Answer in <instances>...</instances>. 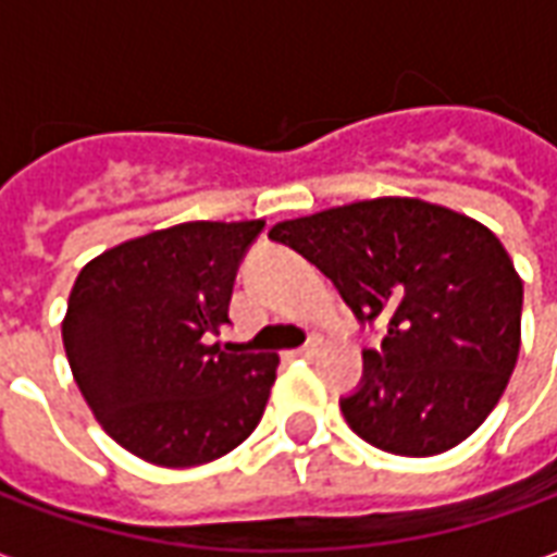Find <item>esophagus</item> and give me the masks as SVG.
Masks as SVG:
<instances>
[{"label":"esophagus","instance_id":"34e87169","mask_svg":"<svg viewBox=\"0 0 557 557\" xmlns=\"http://www.w3.org/2000/svg\"><path fill=\"white\" fill-rule=\"evenodd\" d=\"M313 355H315L313 343H307V346H301V349L289 351V358H313Z\"/></svg>","mask_w":557,"mask_h":557}]
</instances>
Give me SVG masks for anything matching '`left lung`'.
<instances>
[{
  "label": "left lung",
  "instance_id": "1",
  "mask_svg": "<svg viewBox=\"0 0 557 557\" xmlns=\"http://www.w3.org/2000/svg\"><path fill=\"white\" fill-rule=\"evenodd\" d=\"M268 238L337 286L363 327L361 385L339 409L385 454L435 456L486 420L519 355L522 280L478 220L406 196L283 220Z\"/></svg>",
  "mask_w": 557,
  "mask_h": 557
}]
</instances>
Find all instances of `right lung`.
I'll return each instance as SVG.
<instances>
[{"instance_id":"right-lung-1","label":"right lung","mask_w":557,"mask_h":557,"mask_svg":"<svg viewBox=\"0 0 557 557\" xmlns=\"http://www.w3.org/2000/svg\"><path fill=\"white\" fill-rule=\"evenodd\" d=\"M265 220L178 223L79 271L62 325L67 363L103 430L146 462L230 454L262 420L277 355L223 351L235 274Z\"/></svg>"}]
</instances>
